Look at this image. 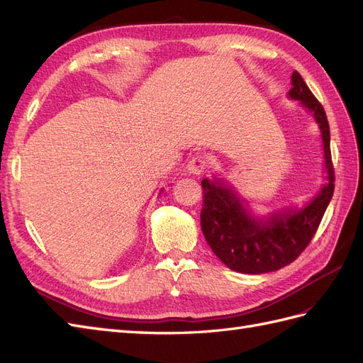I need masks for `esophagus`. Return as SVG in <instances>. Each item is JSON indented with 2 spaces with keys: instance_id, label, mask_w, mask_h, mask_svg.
Listing matches in <instances>:
<instances>
[{
  "instance_id": "esophagus-1",
  "label": "esophagus",
  "mask_w": 363,
  "mask_h": 363,
  "mask_svg": "<svg viewBox=\"0 0 363 363\" xmlns=\"http://www.w3.org/2000/svg\"><path fill=\"white\" fill-rule=\"evenodd\" d=\"M208 165H210L208 160L198 155V157H193L189 161V172L194 174H202L203 172H206V169H208Z\"/></svg>"
}]
</instances>
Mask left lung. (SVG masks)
<instances>
[{
  "label": "left lung",
  "mask_w": 363,
  "mask_h": 363,
  "mask_svg": "<svg viewBox=\"0 0 363 363\" xmlns=\"http://www.w3.org/2000/svg\"><path fill=\"white\" fill-rule=\"evenodd\" d=\"M289 96L301 101L319 124L328 184L304 210L275 214L266 222H258L246 213L234 191L223 187L219 181L202 179L201 228L205 240L213 252L237 272H274L295 262L312 242L335 191V169L325 111L298 71L292 74Z\"/></svg>",
  "instance_id": "1"
}]
</instances>
